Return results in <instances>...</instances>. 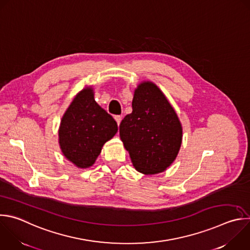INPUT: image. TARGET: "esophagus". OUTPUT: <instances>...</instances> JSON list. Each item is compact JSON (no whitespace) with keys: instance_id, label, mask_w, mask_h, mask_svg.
<instances>
[{"instance_id":"34e87169","label":"esophagus","mask_w":250,"mask_h":250,"mask_svg":"<svg viewBox=\"0 0 250 250\" xmlns=\"http://www.w3.org/2000/svg\"><path fill=\"white\" fill-rule=\"evenodd\" d=\"M115 120H116L118 125H120V124H121V122H122V117H121V116H115Z\"/></svg>"}]
</instances>
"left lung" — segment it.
Instances as JSON below:
<instances>
[{"mask_svg": "<svg viewBox=\"0 0 250 250\" xmlns=\"http://www.w3.org/2000/svg\"><path fill=\"white\" fill-rule=\"evenodd\" d=\"M120 136L135 170L155 175L177 158L183 127L163 92L153 82L144 81L134 90L132 112L122 121Z\"/></svg>", "mask_w": 250, "mask_h": 250, "instance_id": "obj_1", "label": "left lung"}]
</instances>
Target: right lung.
<instances>
[{"label":"right lung","mask_w":250,"mask_h":250,"mask_svg":"<svg viewBox=\"0 0 250 250\" xmlns=\"http://www.w3.org/2000/svg\"><path fill=\"white\" fill-rule=\"evenodd\" d=\"M118 125L94 99L92 87L81 90L63 114L59 143L63 156L77 168L91 167L103 145L114 137Z\"/></svg>","instance_id":"right-lung-1"}]
</instances>
